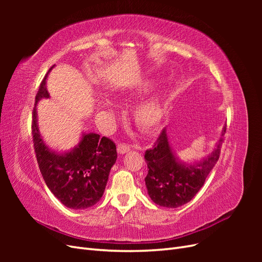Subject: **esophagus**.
Instances as JSON below:
<instances>
[{
    "label": "esophagus",
    "instance_id": "1",
    "mask_svg": "<svg viewBox=\"0 0 262 262\" xmlns=\"http://www.w3.org/2000/svg\"><path fill=\"white\" fill-rule=\"evenodd\" d=\"M117 149H118L119 153L123 154L125 152H128V150H130V145L126 144V143H118Z\"/></svg>",
    "mask_w": 262,
    "mask_h": 262
}]
</instances>
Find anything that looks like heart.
Masks as SVG:
<instances>
[{"instance_id": "1", "label": "heart", "mask_w": 262, "mask_h": 262, "mask_svg": "<svg viewBox=\"0 0 262 262\" xmlns=\"http://www.w3.org/2000/svg\"><path fill=\"white\" fill-rule=\"evenodd\" d=\"M106 106L109 105L108 101H105ZM166 110V97L161 94L142 101L134 110V121L143 130H152L160 124L165 115Z\"/></svg>"}]
</instances>
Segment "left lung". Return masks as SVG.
I'll use <instances>...</instances> for the list:
<instances>
[{"instance_id":"8db88e82","label":"left lung","mask_w":262,"mask_h":262,"mask_svg":"<svg viewBox=\"0 0 262 262\" xmlns=\"http://www.w3.org/2000/svg\"><path fill=\"white\" fill-rule=\"evenodd\" d=\"M223 141L221 139L216 149L205 161L184 165L178 163L172 154L167 134L163 129L153 147L146 149L144 154L147 164L145 184L153 202L165 208H178L192 200L216 164Z\"/></svg>"}]
</instances>
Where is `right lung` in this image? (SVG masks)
I'll return each mask as SVG.
<instances>
[{
	"instance_id": "right-lung-1",
	"label": "right lung",
	"mask_w": 262,
	"mask_h": 262,
	"mask_svg": "<svg viewBox=\"0 0 262 262\" xmlns=\"http://www.w3.org/2000/svg\"><path fill=\"white\" fill-rule=\"evenodd\" d=\"M46 77L39 86L36 102L49 97ZM34 149L39 169L46 185L66 207L82 210L96 204L108 181L110 169L117 160L115 142L99 134H84L80 144L72 152L57 155L43 144L38 131L36 107L31 120Z\"/></svg>"
}]
</instances>
